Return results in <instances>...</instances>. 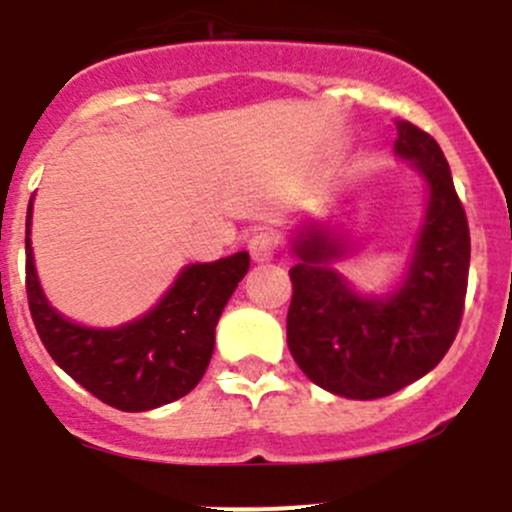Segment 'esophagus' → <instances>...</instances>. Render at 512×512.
Returning <instances> with one entry per match:
<instances>
[{
  "label": "esophagus",
  "mask_w": 512,
  "mask_h": 512,
  "mask_svg": "<svg viewBox=\"0 0 512 512\" xmlns=\"http://www.w3.org/2000/svg\"><path fill=\"white\" fill-rule=\"evenodd\" d=\"M248 251H251V259L256 264H266L276 256V241L269 233H256V236L248 241Z\"/></svg>",
  "instance_id": "1"
}]
</instances>
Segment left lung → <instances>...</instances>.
Masks as SVG:
<instances>
[{
  "label": "left lung",
  "mask_w": 512,
  "mask_h": 512,
  "mask_svg": "<svg viewBox=\"0 0 512 512\" xmlns=\"http://www.w3.org/2000/svg\"><path fill=\"white\" fill-rule=\"evenodd\" d=\"M393 152L426 187V210L406 269L386 294H363L337 264L355 253L350 233L307 218L292 238L297 264L287 342L294 360L325 391L370 401L424 378L459 330L470 274V228L447 157L409 121H396Z\"/></svg>",
  "instance_id": "obj_1"
}]
</instances>
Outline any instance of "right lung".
Returning <instances> with one entry per match:
<instances>
[{
  "label": "right lung",
  "instance_id": "obj_1",
  "mask_svg": "<svg viewBox=\"0 0 512 512\" xmlns=\"http://www.w3.org/2000/svg\"><path fill=\"white\" fill-rule=\"evenodd\" d=\"M32 200L25 253L32 322L50 358L86 391L119 411H152L187 396L208 370L215 325L246 276V251L210 264H187L149 312L116 327L68 320L48 302L32 253Z\"/></svg>",
  "mask_w": 512,
  "mask_h": 512
}]
</instances>
